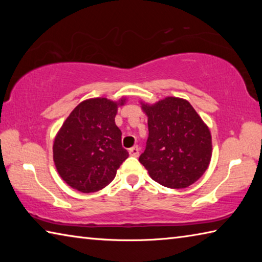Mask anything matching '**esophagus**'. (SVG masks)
Wrapping results in <instances>:
<instances>
[{"instance_id":"obj_1","label":"esophagus","mask_w":262,"mask_h":262,"mask_svg":"<svg viewBox=\"0 0 262 262\" xmlns=\"http://www.w3.org/2000/svg\"><path fill=\"white\" fill-rule=\"evenodd\" d=\"M129 155L133 157H139L140 148L139 147H133L132 149H129Z\"/></svg>"}]
</instances>
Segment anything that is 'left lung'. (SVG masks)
I'll return each mask as SVG.
<instances>
[{"instance_id":"1","label":"left lung","mask_w":262,"mask_h":262,"mask_svg":"<svg viewBox=\"0 0 262 262\" xmlns=\"http://www.w3.org/2000/svg\"><path fill=\"white\" fill-rule=\"evenodd\" d=\"M141 105L148 117L149 136L140 163L162 186L188 187L209 166V128L185 99L166 97L152 105L142 101Z\"/></svg>"}]
</instances>
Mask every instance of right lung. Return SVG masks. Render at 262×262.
Wrapping results in <instances>:
<instances>
[{
  "label": "right lung",
  "mask_w": 262,
  "mask_h": 262,
  "mask_svg": "<svg viewBox=\"0 0 262 262\" xmlns=\"http://www.w3.org/2000/svg\"><path fill=\"white\" fill-rule=\"evenodd\" d=\"M125 103L126 98L86 99L66 119L54 139L53 159L70 187L82 193L104 188L129 156L114 121L118 107Z\"/></svg>",
  "instance_id": "add662e5"
}]
</instances>
